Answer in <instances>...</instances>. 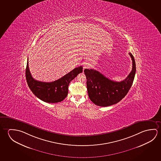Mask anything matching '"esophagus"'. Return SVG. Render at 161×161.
<instances>
[{
  "label": "esophagus",
  "mask_w": 161,
  "mask_h": 161,
  "mask_svg": "<svg viewBox=\"0 0 161 161\" xmlns=\"http://www.w3.org/2000/svg\"><path fill=\"white\" fill-rule=\"evenodd\" d=\"M90 66V64L88 63V62H84L83 64L84 69H87V68L89 67Z\"/></svg>",
  "instance_id": "esophagus-1"
}]
</instances>
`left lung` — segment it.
<instances>
[{
	"label": "left lung",
	"mask_w": 161,
	"mask_h": 161,
	"mask_svg": "<svg viewBox=\"0 0 161 161\" xmlns=\"http://www.w3.org/2000/svg\"><path fill=\"white\" fill-rule=\"evenodd\" d=\"M129 55L132 61L131 72L125 79L114 81L92 69H85L86 86L90 99L96 105L107 107L118 103L126 95L134 80L136 64L134 56Z\"/></svg>",
	"instance_id": "obj_1"
}]
</instances>
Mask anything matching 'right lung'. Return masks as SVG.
<instances>
[{
	"mask_svg": "<svg viewBox=\"0 0 161 161\" xmlns=\"http://www.w3.org/2000/svg\"><path fill=\"white\" fill-rule=\"evenodd\" d=\"M27 62L26 79L32 92L39 99L47 103H58L64 100L68 94L69 82L82 72V67L80 66L65 75L61 79L50 82L39 81L31 76Z\"/></svg>",
	"mask_w": 161,
	"mask_h": 161,
	"instance_id": "1",
	"label": "right lung"
}]
</instances>
